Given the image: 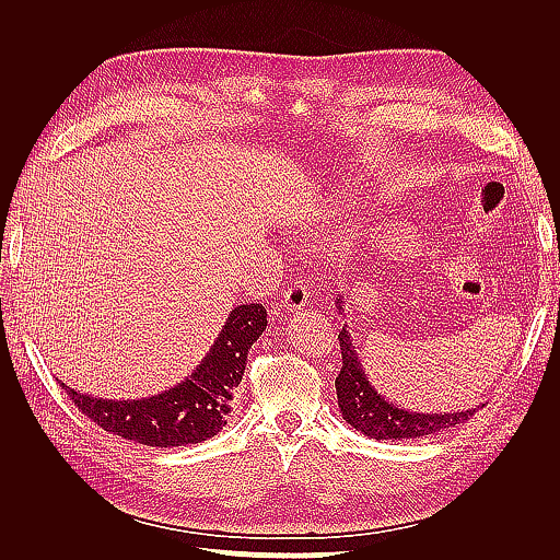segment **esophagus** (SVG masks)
Wrapping results in <instances>:
<instances>
[{"mask_svg":"<svg viewBox=\"0 0 560 560\" xmlns=\"http://www.w3.org/2000/svg\"><path fill=\"white\" fill-rule=\"evenodd\" d=\"M308 284L303 282H294V284H287V290L282 292V303H284V311L287 313H296L303 311L308 306Z\"/></svg>","mask_w":560,"mask_h":560,"instance_id":"1","label":"esophagus"}]
</instances>
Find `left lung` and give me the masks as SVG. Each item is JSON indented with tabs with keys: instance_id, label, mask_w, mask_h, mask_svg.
<instances>
[{
	"instance_id": "left-lung-1",
	"label": "left lung",
	"mask_w": 560,
	"mask_h": 560,
	"mask_svg": "<svg viewBox=\"0 0 560 560\" xmlns=\"http://www.w3.org/2000/svg\"><path fill=\"white\" fill-rule=\"evenodd\" d=\"M338 315H343V296H336ZM338 341H341L343 366L341 374L336 376V397L338 409L343 413V420L364 436L387 442V439H422L428 434L444 432L451 428L463 425L477 409L469 411H444V413H420L404 409L393 401H387L376 387L369 383L366 371L354 350L352 336L348 325L338 331Z\"/></svg>"
}]
</instances>
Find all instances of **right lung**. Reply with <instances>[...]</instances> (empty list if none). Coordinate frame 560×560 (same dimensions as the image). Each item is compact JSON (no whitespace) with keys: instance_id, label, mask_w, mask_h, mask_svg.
Here are the masks:
<instances>
[{"instance_id":"right-lung-1","label":"right lung","mask_w":560,"mask_h":560,"mask_svg":"<svg viewBox=\"0 0 560 560\" xmlns=\"http://www.w3.org/2000/svg\"><path fill=\"white\" fill-rule=\"evenodd\" d=\"M266 325L261 303L235 306L191 376L154 397L103 399L79 393L65 383L60 385L93 422L128 442L156 448L200 444L226 425L233 411V395L245 374L247 352Z\"/></svg>"}]
</instances>
